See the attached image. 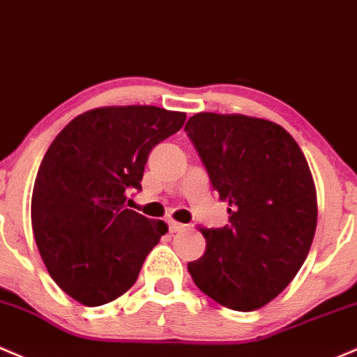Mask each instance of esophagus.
I'll return each mask as SVG.
<instances>
[{
    "mask_svg": "<svg viewBox=\"0 0 357 357\" xmlns=\"http://www.w3.org/2000/svg\"><path fill=\"white\" fill-rule=\"evenodd\" d=\"M185 229V224H179L176 222V220H169V231L171 232H179Z\"/></svg>",
    "mask_w": 357,
    "mask_h": 357,
    "instance_id": "esophagus-1",
    "label": "esophagus"
}]
</instances>
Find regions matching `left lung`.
<instances>
[{
	"label": "left lung",
	"mask_w": 357,
	"mask_h": 357,
	"mask_svg": "<svg viewBox=\"0 0 357 357\" xmlns=\"http://www.w3.org/2000/svg\"><path fill=\"white\" fill-rule=\"evenodd\" d=\"M229 224L200 229L204 257L188 272L202 292L236 311L260 310L289 286L317 231V188L306 157L277 123L198 112L185 126Z\"/></svg>",
	"instance_id": "left-lung-1"
}]
</instances>
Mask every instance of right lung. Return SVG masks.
Segmentation results:
<instances>
[{
	"instance_id": "right-lung-1",
	"label": "right lung",
	"mask_w": 357,
	"mask_h": 357,
	"mask_svg": "<svg viewBox=\"0 0 357 357\" xmlns=\"http://www.w3.org/2000/svg\"><path fill=\"white\" fill-rule=\"evenodd\" d=\"M185 119L155 106L97 107L71 119L47 149L32 191L33 238L52 280L80 305L125 294L167 232L125 202L142 190L150 150Z\"/></svg>"
}]
</instances>
